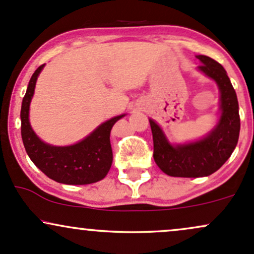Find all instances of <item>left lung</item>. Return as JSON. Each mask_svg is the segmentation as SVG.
Here are the masks:
<instances>
[{
	"mask_svg": "<svg viewBox=\"0 0 254 254\" xmlns=\"http://www.w3.org/2000/svg\"><path fill=\"white\" fill-rule=\"evenodd\" d=\"M196 58L202 63L200 71L216 80L219 86L222 116L207 137L183 146H171L160 127L149 119L154 146L153 157L161 171L172 177H204L216 172L235 149L240 133L238 97L227 72L210 57Z\"/></svg>",
	"mask_w": 254,
	"mask_h": 254,
	"instance_id": "obj_1",
	"label": "left lung"
}]
</instances>
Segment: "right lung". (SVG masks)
<instances>
[{
  "label": "right lung",
  "mask_w": 254,
  "mask_h": 254,
  "mask_svg": "<svg viewBox=\"0 0 254 254\" xmlns=\"http://www.w3.org/2000/svg\"><path fill=\"white\" fill-rule=\"evenodd\" d=\"M44 65L35 71L21 105V137L27 155L36 166L52 180L65 185H90L102 180L112 165L110 133L114 123L124 116L114 117L73 146L54 147L36 136L29 123V108L36 80Z\"/></svg>",
  "instance_id": "1"
}]
</instances>
